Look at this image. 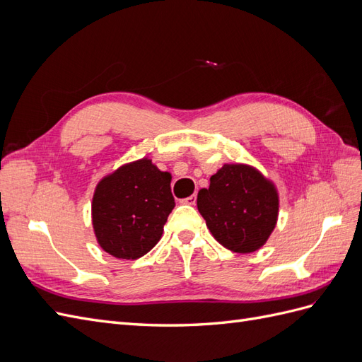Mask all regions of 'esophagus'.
<instances>
[{"instance_id":"esophagus-1","label":"esophagus","mask_w":362,"mask_h":362,"mask_svg":"<svg viewBox=\"0 0 362 362\" xmlns=\"http://www.w3.org/2000/svg\"><path fill=\"white\" fill-rule=\"evenodd\" d=\"M182 204H187V205H194L196 204V194H192L189 196V198H185L181 201Z\"/></svg>"}]
</instances>
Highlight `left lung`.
Here are the masks:
<instances>
[{
    "instance_id": "obj_1",
    "label": "left lung",
    "mask_w": 362,
    "mask_h": 362,
    "mask_svg": "<svg viewBox=\"0 0 362 362\" xmlns=\"http://www.w3.org/2000/svg\"><path fill=\"white\" fill-rule=\"evenodd\" d=\"M198 210L213 237L237 254L258 250L278 221L279 198L272 181L247 164H223L198 193Z\"/></svg>"
}]
</instances>
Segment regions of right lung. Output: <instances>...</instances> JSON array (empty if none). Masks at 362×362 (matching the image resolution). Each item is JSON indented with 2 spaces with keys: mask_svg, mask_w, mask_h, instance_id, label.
Here are the masks:
<instances>
[{
  "mask_svg": "<svg viewBox=\"0 0 362 362\" xmlns=\"http://www.w3.org/2000/svg\"><path fill=\"white\" fill-rule=\"evenodd\" d=\"M170 173L149 158L124 164L98 182L92 223L100 246L116 258L137 259L154 247L173 210Z\"/></svg>",
  "mask_w": 362,
  "mask_h": 362,
  "instance_id": "right-lung-1",
  "label": "right lung"
}]
</instances>
